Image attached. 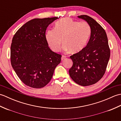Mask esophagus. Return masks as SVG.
<instances>
[{
	"label": "esophagus",
	"mask_w": 121,
	"mask_h": 121,
	"mask_svg": "<svg viewBox=\"0 0 121 121\" xmlns=\"http://www.w3.org/2000/svg\"><path fill=\"white\" fill-rule=\"evenodd\" d=\"M66 58V56H61V60H65V59Z\"/></svg>",
	"instance_id": "1"
}]
</instances>
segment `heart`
Listing matches in <instances>:
<instances>
[{
    "mask_svg": "<svg viewBox=\"0 0 121 121\" xmlns=\"http://www.w3.org/2000/svg\"><path fill=\"white\" fill-rule=\"evenodd\" d=\"M91 34V27L87 22L64 18L56 23L55 30H47L46 39L55 52L60 51L63 39L64 50L78 53L86 47Z\"/></svg>",
    "mask_w": 121,
    "mask_h": 121,
    "instance_id": "1",
    "label": "heart"
}]
</instances>
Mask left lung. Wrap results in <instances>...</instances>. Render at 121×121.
I'll return each instance as SVG.
<instances>
[{
  "label": "left lung",
  "instance_id": "left-lung-1",
  "mask_svg": "<svg viewBox=\"0 0 121 121\" xmlns=\"http://www.w3.org/2000/svg\"><path fill=\"white\" fill-rule=\"evenodd\" d=\"M78 17L89 25L91 37L83 50L70 56L73 65L69 72L76 83L86 86L96 83L104 76L109 60L110 50L106 33L101 25L88 15Z\"/></svg>",
  "mask_w": 121,
  "mask_h": 121
}]
</instances>
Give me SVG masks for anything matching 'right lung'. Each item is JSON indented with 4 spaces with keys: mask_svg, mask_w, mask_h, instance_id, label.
<instances>
[{
    "mask_svg": "<svg viewBox=\"0 0 121 121\" xmlns=\"http://www.w3.org/2000/svg\"><path fill=\"white\" fill-rule=\"evenodd\" d=\"M58 17L34 19L17 30L10 50L11 65L26 85L34 88L45 86L51 80L61 55L48 47L46 30Z\"/></svg>",
    "mask_w": 121,
    "mask_h": 121,
    "instance_id": "obj_1",
    "label": "right lung"
}]
</instances>
